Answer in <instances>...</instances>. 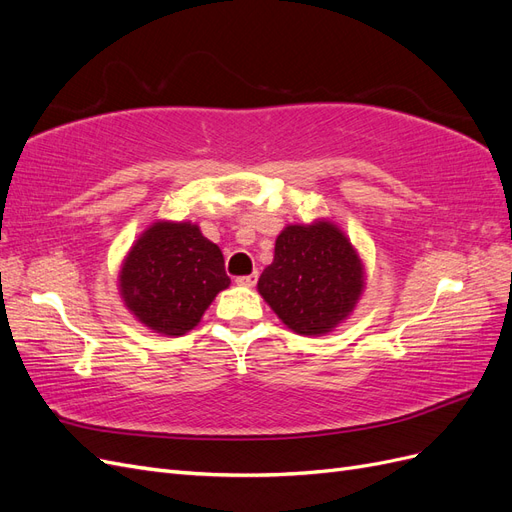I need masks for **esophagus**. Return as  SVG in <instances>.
Here are the masks:
<instances>
[{"instance_id":"34e87169","label":"esophagus","mask_w":512,"mask_h":512,"mask_svg":"<svg viewBox=\"0 0 512 512\" xmlns=\"http://www.w3.org/2000/svg\"><path fill=\"white\" fill-rule=\"evenodd\" d=\"M237 286H247V288H252L256 282H258V273H252V275H241V277H237Z\"/></svg>"}]
</instances>
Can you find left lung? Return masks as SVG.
Here are the masks:
<instances>
[{"label": "left lung", "instance_id": "8db88e82", "mask_svg": "<svg viewBox=\"0 0 512 512\" xmlns=\"http://www.w3.org/2000/svg\"><path fill=\"white\" fill-rule=\"evenodd\" d=\"M365 265L331 220L288 224L273 262L258 280L260 297L299 335H327L346 322L365 290Z\"/></svg>", "mask_w": 512, "mask_h": 512}]
</instances>
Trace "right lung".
Masks as SVG:
<instances>
[{
	"label": "right lung",
	"instance_id": "obj_1",
	"mask_svg": "<svg viewBox=\"0 0 512 512\" xmlns=\"http://www.w3.org/2000/svg\"><path fill=\"white\" fill-rule=\"evenodd\" d=\"M117 282L123 305L143 327L181 337L198 327L230 277L222 250L198 224L158 220L123 256Z\"/></svg>",
	"mask_w": 512,
	"mask_h": 512
}]
</instances>
